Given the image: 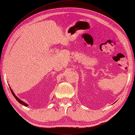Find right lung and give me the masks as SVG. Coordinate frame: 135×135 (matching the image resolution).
Segmentation results:
<instances>
[{
  "mask_svg": "<svg viewBox=\"0 0 135 135\" xmlns=\"http://www.w3.org/2000/svg\"><path fill=\"white\" fill-rule=\"evenodd\" d=\"M10 89H11V92H12V95H13V97H15V99H17V101L18 102H19V103H20V104H22V105H24V106H26V107H27V106H28V105H27V104H26V103H25V102H24L23 101H22V100H20V99H19V98H18L17 97H16V96H15V95L14 94V93H13V91H12V89H11V88H10Z\"/></svg>",
  "mask_w": 135,
  "mask_h": 135,
  "instance_id": "add662e5",
  "label": "right lung"
}]
</instances>
